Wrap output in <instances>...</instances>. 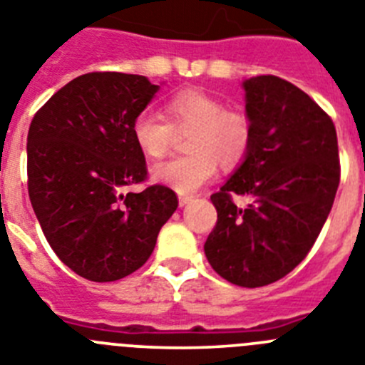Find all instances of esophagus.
<instances>
[{
  "instance_id": "34e87169",
  "label": "esophagus",
  "mask_w": 365,
  "mask_h": 365,
  "mask_svg": "<svg viewBox=\"0 0 365 365\" xmlns=\"http://www.w3.org/2000/svg\"><path fill=\"white\" fill-rule=\"evenodd\" d=\"M190 200H192V198H190V196H187V195H180V198H178V203H180V207H185L187 203L190 202Z\"/></svg>"
}]
</instances>
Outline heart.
Masks as SVG:
<instances>
[{
	"label": "heart",
	"instance_id": "heart-1",
	"mask_svg": "<svg viewBox=\"0 0 365 365\" xmlns=\"http://www.w3.org/2000/svg\"><path fill=\"white\" fill-rule=\"evenodd\" d=\"M167 118L142 110L133 120V140L147 158L158 160L169 153L175 129H190L187 156L156 163L150 178L182 195H190L215 178L218 162L235 165L251 140V125L244 114L227 110L222 100L202 88H187L170 96Z\"/></svg>",
	"mask_w": 365,
	"mask_h": 365
}]
</instances>
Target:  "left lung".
Listing matches in <instances>:
<instances>
[{
    "instance_id": "1",
    "label": "left lung",
    "mask_w": 365,
    "mask_h": 365,
    "mask_svg": "<svg viewBox=\"0 0 365 365\" xmlns=\"http://www.w3.org/2000/svg\"><path fill=\"white\" fill-rule=\"evenodd\" d=\"M251 140L244 162L211 196L218 222L203 251L240 287H262L293 271L317 242L340 183L333 120L278 76L242 83ZM252 202L238 207L232 196Z\"/></svg>"
}]
</instances>
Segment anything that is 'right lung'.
I'll return each instance as SVG.
<instances>
[{
    "mask_svg": "<svg viewBox=\"0 0 365 365\" xmlns=\"http://www.w3.org/2000/svg\"><path fill=\"white\" fill-rule=\"evenodd\" d=\"M160 85L123 72H88L61 87L36 113L27 136L29 196L52 251L91 282H114L142 267L175 190L150 185L133 120Z\"/></svg>",
    "mask_w": 365,
    "mask_h": 365,
    "instance_id": "right-lung-1",
    "label": "right lung"
}]
</instances>
